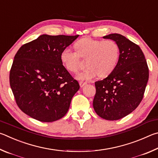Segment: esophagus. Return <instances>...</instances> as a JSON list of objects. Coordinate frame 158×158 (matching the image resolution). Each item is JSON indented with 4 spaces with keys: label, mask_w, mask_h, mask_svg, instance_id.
<instances>
[{
    "label": "esophagus",
    "mask_w": 158,
    "mask_h": 158,
    "mask_svg": "<svg viewBox=\"0 0 158 158\" xmlns=\"http://www.w3.org/2000/svg\"><path fill=\"white\" fill-rule=\"evenodd\" d=\"M79 84H80V86H81V87H84L85 85H87V83L86 82H82V81H81L79 82Z\"/></svg>",
    "instance_id": "esophagus-1"
}]
</instances>
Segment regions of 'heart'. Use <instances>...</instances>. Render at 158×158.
Here are the masks:
<instances>
[{"instance_id":"1","label":"heart","mask_w":158,"mask_h":158,"mask_svg":"<svg viewBox=\"0 0 158 158\" xmlns=\"http://www.w3.org/2000/svg\"><path fill=\"white\" fill-rule=\"evenodd\" d=\"M76 51L69 48H64L60 53L61 62L71 73L78 69L81 57L87 60L88 68L77 74L80 81H89L98 75L104 77L112 73L120 56V48L114 40H95L85 37L74 44Z\"/></svg>"}]
</instances>
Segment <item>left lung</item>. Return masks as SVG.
Masks as SVG:
<instances>
[{"instance_id": "obj_1", "label": "left lung", "mask_w": 158, "mask_h": 158, "mask_svg": "<svg viewBox=\"0 0 158 158\" xmlns=\"http://www.w3.org/2000/svg\"><path fill=\"white\" fill-rule=\"evenodd\" d=\"M118 44L119 60L112 73L95 82L93 107L99 117L118 120L128 115L142 101L148 81V67L142 49L124 36H104Z\"/></svg>"}]
</instances>
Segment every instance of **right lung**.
Listing matches in <instances>:
<instances>
[{
  "mask_svg": "<svg viewBox=\"0 0 158 158\" xmlns=\"http://www.w3.org/2000/svg\"><path fill=\"white\" fill-rule=\"evenodd\" d=\"M79 35H40L16 52L10 73L16 103L25 114L52 122L68 112L80 85L61 62L60 53Z\"/></svg>",
  "mask_w": 158,
  "mask_h": 158,
  "instance_id": "1",
  "label": "right lung"
}]
</instances>
